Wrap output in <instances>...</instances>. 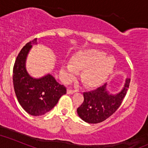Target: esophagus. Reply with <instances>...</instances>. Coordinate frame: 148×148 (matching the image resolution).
<instances>
[{
	"mask_svg": "<svg viewBox=\"0 0 148 148\" xmlns=\"http://www.w3.org/2000/svg\"><path fill=\"white\" fill-rule=\"evenodd\" d=\"M75 90H73V89H68V90H67V93H68V94H73V93H74L75 92Z\"/></svg>",
	"mask_w": 148,
	"mask_h": 148,
	"instance_id": "34e87169",
	"label": "esophagus"
}]
</instances>
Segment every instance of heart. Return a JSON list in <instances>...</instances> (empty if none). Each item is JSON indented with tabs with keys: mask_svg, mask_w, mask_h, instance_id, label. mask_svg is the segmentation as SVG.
Here are the masks:
<instances>
[{
	"mask_svg": "<svg viewBox=\"0 0 148 148\" xmlns=\"http://www.w3.org/2000/svg\"><path fill=\"white\" fill-rule=\"evenodd\" d=\"M114 59L105 56V53L98 49H90L76 55L71 64L65 63L62 67V75L64 80L74 77L77 71L80 74L82 82L88 88H95L105 81L114 66Z\"/></svg>",
	"mask_w": 148,
	"mask_h": 148,
	"instance_id": "1",
	"label": "heart"
}]
</instances>
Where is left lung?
Instances as JSON below:
<instances>
[{"label":"left lung","mask_w":148,"mask_h":148,"mask_svg":"<svg viewBox=\"0 0 148 148\" xmlns=\"http://www.w3.org/2000/svg\"><path fill=\"white\" fill-rule=\"evenodd\" d=\"M130 84V78H127L122 91L116 95H111L107 91L106 84L95 90L84 92V102L77 108L79 116L88 123L103 122L119 108Z\"/></svg>","instance_id":"obj_1"}]
</instances>
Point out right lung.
Wrapping results in <instances>:
<instances>
[{"mask_svg": "<svg viewBox=\"0 0 148 148\" xmlns=\"http://www.w3.org/2000/svg\"><path fill=\"white\" fill-rule=\"evenodd\" d=\"M34 43H37V38L26 43L18 54L13 66V82L22 108L32 116H41L52 110L61 96L66 94V88L51 74L39 79L28 74L25 68L26 57Z\"/></svg>", "mask_w": 148, "mask_h": 148, "instance_id": "add662e5", "label": "right lung"}]
</instances>
